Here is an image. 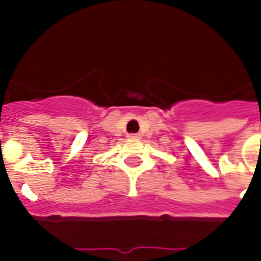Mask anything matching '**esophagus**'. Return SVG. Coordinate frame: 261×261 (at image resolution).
Here are the masks:
<instances>
[{"mask_svg": "<svg viewBox=\"0 0 261 261\" xmlns=\"http://www.w3.org/2000/svg\"><path fill=\"white\" fill-rule=\"evenodd\" d=\"M128 138H131V139H138V138H139V134H131L130 137H128Z\"/></svg>", "mask_w": 261, "mask_h": 261, "instance_id": "esophagus-1", "label": "esophagus"}]
</instances>
